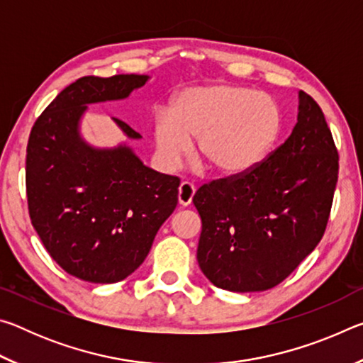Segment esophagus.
Returning <instances> with one entry per match:
<instances>
[{
	"label": "esophagus",
	"instance_id": "esophagus-1",
	"mask_svg": "<svg viewBox=\"0 0 363 363\" xmlns=\"http://www.w3.org/2000/svg\"><path fill=\"white\" fill-rule=\"evenodd\" d=\"M194 194H195V186L192 182H189V181L181 182L179 192H177V200H179V205L189 206L190 203H192Z\"/></svg>",
	"mask_w": 363,
	"mask_h": 363
}]
</instances>
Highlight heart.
<instances>
[{
  "instance_id": "b5f03b06",
  "label": "heart",
  "mask_w": 363,
  "mask_h": 363,
  "mask_svg": "<svg viewBox=\"0 0 363 363\" xmlns=\"http://www.w3.org/2000/svg\"><path fill=\"white\" fill-rule=\"evenodd\" d=\"M284 126L279 102L270 94L225 83L186 88L153 121L160 160L181 162L196 138L199 155L219 174L233 176L256 167L277 143Z\"/></svg>"
}]
</instances>
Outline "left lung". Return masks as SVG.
I'll return each instance as SVG.
<instances>
[{
  "label": "left lung",
  "instance_id": "left-lung-1",
  "mask_svg": "<svg viewBox=\"0 0 363 363\" xmlns=\"http://www.w3.org/2000/svg\"><path fill=\"white\" fill-rule=\"evenodd\" d=\"M298 123L277 150L247 173L203 184L196 259L227 291L284 281L322 240L337 182V150L318 104L299 91Z\"/></svg>",
  "mask_w": 363,
  "mask_h": 363
}]
</instances>
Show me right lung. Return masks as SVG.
Returning <instances> with one entry per match:
<instances>
[{"instance_id":"obj_1","label":"right lung","mask_w":363,"mask_h":363,"mask_svg":"<svg viewBox=\"0 0 363 363\" xmlns=\"http://www.w3.org/2000/svg\"><path fill=\"white\" fill-rule=\"evenodd\" d=\"M147 82V75L79 78L60 91L30 133V219L52 259L91 284L131 275L177 205L179 177L145 167L130 145L99 149L79 133L89 104L126 99ZM112 120L128 139H140L125 121Z\"/></svg>"}]
</instances>
